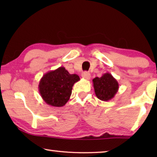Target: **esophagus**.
Segmentation results:
<instances>
[{
	"mask_svg": "<svg viewBox=\"0 0 157 157\" xmlns=\"http://www.w3.org/2000/svg\"><path fill=\"white\" fill-rule=\"evenodd\" d=\"M82 77L83 78L86 79H89L90 78H91V74H90V73H89V72H86V71H85V72L82 73Z\"/></svg>",
	"mask_w": 157,
	"mask_h": 157,
	"instance_id": "obj_1",
	"label": "esophagus"
}]
</instances>
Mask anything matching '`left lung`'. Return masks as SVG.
I'll list each match as a JSON object with an SVG mask.
<instances>
[{"label":"left lung","mask_w":157,"mask_h":157,"mask_svg":"<svg viewBox=\"0 0 157 157\" xmlns=\"http://www.w3.org/2000/svg\"><path fill=\"white\" fill-rule=\"evenodd\" d=\"M95 95L102 101H109L115 96L119 89L118 81L109 73L93 79Z\"/></svg>","instance_id":"8db88e82"}]
</instances>
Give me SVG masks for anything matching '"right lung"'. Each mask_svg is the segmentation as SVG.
Instances as JSON below:
<instances>
[{"mask_svg": "<svg viewBox=\"0 0 157 157\" xmlns=\"http://www.w3.org/2000/svg\"><path fill=\"white\" fill-rule=\"evenodd\" d=\"M79 80L78 75L70 74L64 67H59L42 77L39 84V94L48 105L63 107L70 99L74 84Z\"/></svg>", "mask_w": 157, "mask_h": 157, "instance_id": "1", "label": "right lung"}]
</instances>
